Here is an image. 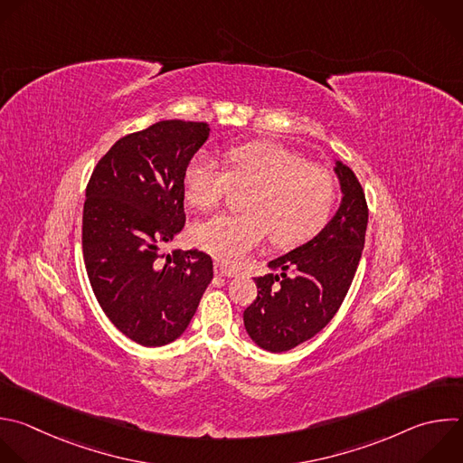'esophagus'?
<instances>
[{
  "label": "esophagus",
  "instance_id": "obj_1",
  "mask_svg": "<svg viewBox=\"0 0 463 463\" xmlns=\"http://www.w3.org/2000/svg\"><path fill=\"white\" fill-rule=\"evenodd\" d=\"M216 274H218V276H227V278H231V276H236L238 270L232 269V267H229V265L216 263Z\"/></svg>",
  "mask_w": 463,
  "mask_h": 463
}]
</instances>
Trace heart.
<instances>
[{
  "mask_svg": "<svg viewBox=\"0 0 463 463\" xmlns=\"http://www.w3.org/2000/svg\"><path fill=\"white\" fill-rule=\"evenodd\" d=\"M231 187H249L241 200L245 213L220 214L191 229L193 243L227 265L241 263L267 232L278 247L309 240L329 220L336 198L327 167L267 139L231 145L225 169L205 154L185 167L184 193L194 209H216Z\"/></svg>",
  "mask_w": 463,
  "mask_h": 463,
  "instance_id": "obj_1",
  "label": "heart"
}]
</instances>
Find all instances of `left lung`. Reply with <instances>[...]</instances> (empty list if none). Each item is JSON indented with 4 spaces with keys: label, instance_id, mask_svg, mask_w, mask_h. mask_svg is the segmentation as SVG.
Masks as SVG:
<instances>
[{
    "label": "left lung",
    "instance_id": "1",
    "mask_svg": "<svg viewBox=\"0 0 463 463\" xmlns=\"http://www.w3.org/2000/svg\"><path fill=\"white\" fill-rule=\"evenodd\" d=\"M342 205L318 236L269 261L279 274L256 279L258 296L243 313L249 336L265 351L285 353L318 335L338 313L356 274L369 209L356 175L336 164Z\"/></svg>",
    "mask_w": 463,
    "mask_h": 463
}]
</instances>
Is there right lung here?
I'll list each match as a JSON object with an SVG mask.
<instances>
[{"label": "right lung", "mask_w": 463, "mask_h": 463, "mask_svg": "<svg viewBox=\"0 0 463 463\" xmlns=\"http://www.w3.org/2000/svg\"><path fill=\"white\" fill-rule=\"evenodd\" d=\"M209 130L165 119L127 134L87 184L81 245L90 287L107 318L145 347L175 342L213 279L209 254L162 252L185 225L184 175Z\"/></svg>", "instance_id": "obj_1"}]
</instances>
